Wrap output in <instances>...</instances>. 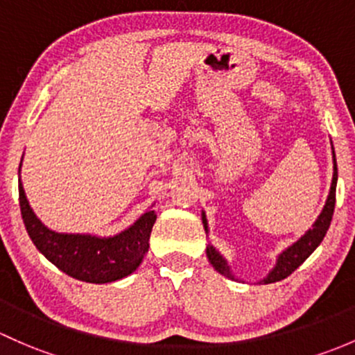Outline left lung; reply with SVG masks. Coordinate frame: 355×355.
Returning a JSON list of instances; mask_svg holds the SVG:
<instances>
[{
    "label": "left lung",
    "mask_w": 355,
    "mask_h": 355,
    "mask_svg": "<svg viewBox=\"0 0 355 355\" xmlns=\"http://www.w3.org/2000/svg\"><path fill=\"white\" fill-rule=\"evenodd\" d=\"M337 160H335V153H334V179H331V188H330V195H328L327 205H324L323 211L321 215L318 217V220L314 222L313 229H309L297 243L292 244L288 250L284 251L282 254L279 257V261H277V266L268 273L263 282L265 284H272V282H279V280L286 279V277L291 275L295 268L302 265L306 261V258L320 246V243L323 241L324 234H327L328 227H330V222L331 217H334V210H335V189H337ZM203 224H205V231H207V220L203 217ZM207 257L208 261L214 265V268L217 270L218 273L222 275L229 277V279H234L231 270H229L227 263L225 259L217 253L211 246L207 248Z\"/></svg>",
    "instance_id": "1"
}]
</instances>
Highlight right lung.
Wrapping results in <instances>:
<instances>
[{
  "label": "right lung",
  "instance_id": "add662e5",
  "mask_svg": "<svg viewBox=\"0 0 355 355\" xmlns=\"http://www.w3.org/2000/svg\"><path fill=\"white\" fill-rule=\"evenodd\" d=\"M18 200L25 229L39 251L61 272L76 280L107 284L128 277L148 253V239L157 215L153 210L141 215L128 231L101 239L80 234H58L44 227L18 184Z\"/></svg>",
  "mask_w": 355,
  "mask_h": 355
}]
</instances>
